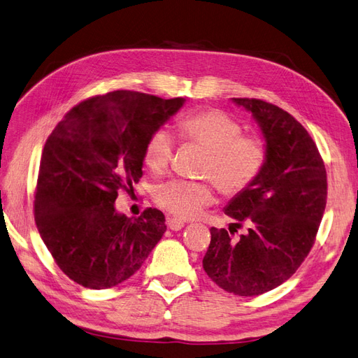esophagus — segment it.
<instances>
[{
	"label": "esophagus",
	"mask_w": 358,
	"mask_h": 358,
	"mask_svg": "<svg viewBox=\"0 0 358 358\" xmlns=\"http://www.w3.org/2000/svg\"><path fill=\"white\" fill-rule=\"evenodd\" d=\"M167 224L171 231H180L185 226V222L179 220V219H169Z\"/></svg>",
	"instance_id": "1"
}]
</instances>
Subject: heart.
I'll list each match as a JSON object with an SVG mask.
<instances>
[{"label": "heart", "instance_id": "heart-1", "mask_svg": "<svg viewBox=\"0 0 358 358\" xmlns=\"http://www.w3.org/2000/svg\"><path fill=\"white\" fill-rule=\"evenodd\" d=\"M180 138L206 150L200 174L214 180H171L156 191L158 205L179 219H194L214 203L217 185L224 196H238L254 184L263 171L267 149L263 139L243 135V126L219 109L193 112L178 123ZM174 139L165 129H158L147 139L143 161L155 174L169 169Z\"/></svg>", "mask_w": 358, "mask_h": 358}]
</instances>
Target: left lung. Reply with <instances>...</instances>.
<instances>
[{
    "mask_svg": "<svg viewBox=\"0 0 358 358\" xmlns=\"http://www.w3.org/2000/svg\"><path fill=\"white\" fill-rule=\"evenodd\" d=\"M255 118L267 159L258 179L224 214L229 231L211 228L203 268L223 290L258 296L299 268L315 245L327 205V170L310 134L289 112L258 99H232ZM245 222L248 231L231 237Z\"/></svg>",
    "mask_w": 358,
    "mask_h": 358,
    "instance_id": "left-lung-1",
    "label": "left lung"
}]
</instances>
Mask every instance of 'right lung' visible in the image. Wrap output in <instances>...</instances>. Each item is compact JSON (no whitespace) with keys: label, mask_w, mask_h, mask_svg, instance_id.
Returning <instances> with one entry per match:
<instances>
[{"label":"right lung","mask_w":358,"mask_h":358,"mask_svg":"<svg viewBox=\"0 0 358 358\" xmlns=\"http://www.w3.org/2000/svg\"><path fill=\"white\" fill-rule=\"evenodd\" d=\"M185 99L165 100L113 91L78 103L43 145L34 222L59 268L86 289L129 280L167 229L164 214L147 208L129 219L117 213L120 189L143 176L147 139Z\"/></svg>","instance_id":"obj_1"}]
</instances>
